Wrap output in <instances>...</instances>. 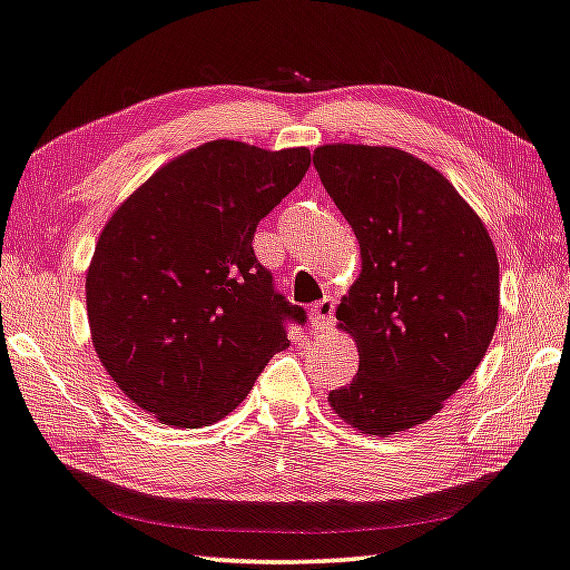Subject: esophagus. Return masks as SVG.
Masks as SVG:
<instances>
[{
  "label": "esophagus",
  "instance_id": "34e87169",
  "mask_svg": "<svg viewBox=\"0 0 570 570\" xmlns=\"http://www.w3.org/2000/svg\"><path fill=\"white\" fill-rule=\"evenodd\" d=\"M333 314H336V301L326 296L311 306V323H314L316 328H328L333 321Z\"/></svg>",
  "mask_w": 570,
  "mask_h": 570
}]
</instances>
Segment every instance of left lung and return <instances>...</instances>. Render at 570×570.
I'll use <instances>...</instances> for the list:
<instances>
[{"label":"left lung","instance_id":"1","mask_svg":"<svg viewBox=\"0 0 570 570\" xmlns=\"http://www.w3.org/2000/svg\"><path fill=\"white\" fill-rule=\"evenodd\" d=\"M314 167L363 262L336 308L338 328L358 343V375L328 403L365 434L405 432L438 415L492 343V237L448 177L405 150L321 145Z\"/></svg>","mask_w":570,"mask_h":570}]
</instances>
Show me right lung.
<instances>
[{
    "label": "right lung",
    "mask_w": 570,
    "mask_h": 570,
    "mask_svg": "<svg viewBox=\"0 0 570 570\" xmlns=\"http://www.w3.org/2000/svg\"><path fill=\"white\" fill-rule=\"evenodd\" d=\"M308 165L306 148L212 140L163 165L100 232L86 274L94 348L163 425L229 415L288 345L286 321H306L252 239Z\"/></svg>",
    "instance_id": "1"
}]
</instances>
